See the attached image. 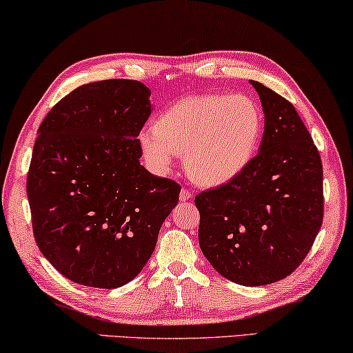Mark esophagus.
I'll return each mask as SVG.
<instances>
[{
	"mask_svg": "<svg viewBox=\"0 0 353 353\" xmlns=\"http://www.w3.org/2000/svg\"><path fill=\"white\" fill-rule=\"evenodd\" d=\"M192 196H193V193L190 192V190L182 188V192H181V201H188V199H192Z\"/></svg>",
	"mask_w": 353,
	"mask_h": 353,
	"instance_id": "34e87169",
	"label": "esophagus"
}]
</instances>
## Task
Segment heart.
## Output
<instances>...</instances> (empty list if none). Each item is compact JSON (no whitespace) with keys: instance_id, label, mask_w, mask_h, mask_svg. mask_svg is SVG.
I'll return each mask as SVG.
<instances>
[{"instance_id":"obj_1","label":"heart","mask_w":353,"mask_h":353,"mask_svg":"<svg viewBox=\"0 0 353 353\" xmlns=\"http://www.w3.org/2000/svg\"><path fill=\"white\" fill-rule=\"evenodd\" d=\"M262 137V113L247 96L204 94L172 105L139 133V148L150 170L165 176L177 155L185 170L205 187L236 179L254 159Z\"/></svg>"}]
</instances>
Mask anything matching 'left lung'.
Returning <instances> with one entry per match:
<instances>
[{
  "label": "left lung",
  "mask_w": 353,
  "mask_h": 353,
  "mask_svg": "<svg viewBox=\"0 0 353 353\" xmlns=\"http://www.w3.org/2000/svg\"><path fill=\"white\" fill-rule=\"evenodd\" d=\"M265 124L257 154L240 174L196 194L199 247L229 281L264 286L289 276L323 220V172L294 105L259 81Z\"/></svg>",
  "instance_id": "8db88e82"
}]
</instances>
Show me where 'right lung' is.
<instances>
[{
  "instance_id": "add662e5",
  "label": "right lung",
  "mask_w": 353,
  "mask_h": 353,
  "mask_svg": "<svg viewBox=\"0 0 353 353\" xmlns=\"http://www.w3.org/2000/svg\"><path fill=\"white\" fill-rule=\"evenodd\" d=\"M137 80L77 88L39 127L28 171L32 232L61 275L89 288L132 281L152 256L181 187L139 163L152 113Z\"/></svg>"
}]
</instances>
